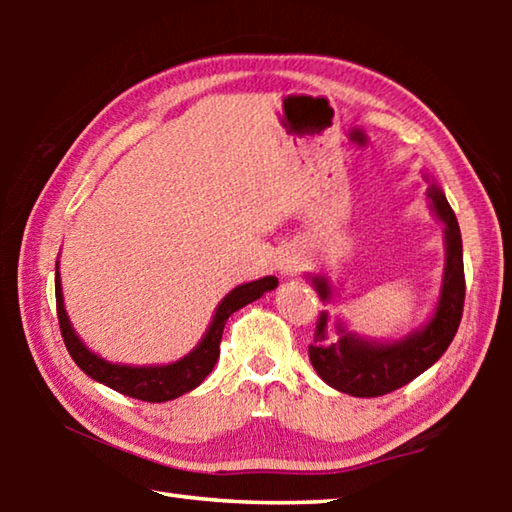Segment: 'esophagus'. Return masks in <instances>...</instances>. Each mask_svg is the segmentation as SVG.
<instances>
[{
  "label": "esophagus",
  "mask_w": 512,
  "mask_h": 512,
  "mask_svg": "<svg viewBox=\"0 0 512 512\" xmlns=\"http://www.w3.org/2000/svg\"><path fill=\"white\" fill-rule=\"evenodd\" d=\"M280 268H282L284 275H298L300 268H302V257L300 255H287L282 259Z\"/></svg>",
  "instance_id": "34e87169"
}]
</instances>
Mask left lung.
<instances>
[{"label": "left lung", "instance_id": "1", "mask_svg": "<svg viewBox=\"0 0 512 512\" xmlns=\"http://www.w3.org/2000/svg\"><path fill=\"white\" fill-rule=\"evenodd\" d=\"M431 210L445 223V273L436 311L427 325L406 334L400 341H366L336 323L339 341L327 336V311L318 316L314 343L309 345V361L318 377L336 391L354 397H379L393 393L413 381L443 357L461 325L465 302L463 241L456 214L436 183L427 189ZM320 300L332 298L327 277H311Z\"/></svg>", "mask_w": 512, "mask_h": 512}]
</instances>
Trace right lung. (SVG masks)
I'll use <instances>...</instances> for the list:
<instances>
[{
	"label": "right lung",
	"mask_w": 512,
	"mask_h": 512,
	"mask_svg": "<svg viewBox=\"0 0 512 512\" xmlns=\"http://www.w3.org/2000/svg\"><path fill=\"white\" fill-rule=\"evenodd\" d=\"M277 287V277L266 275L262 280L246 282L241 287L232 289L228 296L221 300L216 307V314L212 318L210 327H207L205 336L196 348L180 361L167 363V366H124V363H112L101 359L99 354L90 352L85 348L83 341L76 336L72 323H69L67 311L63 305V287H60V273L56 266V314L60 334H63L65 348L72 354L85 375L92 377L99 384L110 386L112 391L121 395L135 397L142 402H169L176 397L185 395L201 384V381L210 375L216 359H219V345L223 336V327L228 318L239 311L241 307L250 305V302L262 298L266 291H273Z\"/></svg>",
	"instance_id": "obj_1"
}]
</instances>
